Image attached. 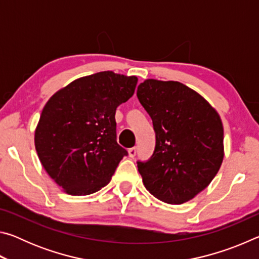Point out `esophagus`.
Wrapping results in <instances>:
<instances>
[{
	"label": "esophagus",
	"mask_w": 259,
	"mask_h": 259,
	"mask_svg": "<svg viewBox=\"0 0 259 259\" xmlns=\"http://www.w3.org/2000/svg\"><path fill=\"white\" fill-rule=\"evenodd\" d=\"M128 153H129V156H130V157H135V156H136V153H137V148H136V147L129 148Z\"/></svg>",
	"instance_id": "1"
}]
</instances>
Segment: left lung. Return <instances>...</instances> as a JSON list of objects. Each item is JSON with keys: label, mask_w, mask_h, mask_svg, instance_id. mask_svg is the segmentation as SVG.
Masks as SVG:
<instances>
[{"label": "left lung", "mask_w": 259, "mask_h": 259, "mask_svg": "<svg viewBox=\"0 0 259 259\" xmlns=\"http://www.w3.org/2000/svg\"><path fill=\"white\" fill-rule=\"evenodd\" d=\"M137 97L150 114L156 144L137 162L146 190L169 204L192 200L216 176L224 159L221 116L202 96L177 81L148 78Z\"/></svg>", "instance_id": "1"}]
</instances>
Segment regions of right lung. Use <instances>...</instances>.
I'll use <instances>...</instances> for the list:
<instances>
[{
  "instance_id": "1",
  "label": "right lung",
  "mask_w": 259,
  "mask_h": 259,
  "mask_svg": "<svg viewBox=\"0 0 259 259\" xmlns=\"http://www.w3.org/2000/svg\"><path fill=\"white\" fill-rule=\"evenodd\" d=\"M137 76L112 71L76 78L48 100L35 129L38 159L57 185L89 195L111 182L123 156L115 111L134 95Z\"/></svg>"
}]
</instances>
